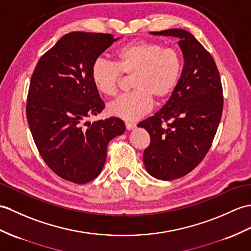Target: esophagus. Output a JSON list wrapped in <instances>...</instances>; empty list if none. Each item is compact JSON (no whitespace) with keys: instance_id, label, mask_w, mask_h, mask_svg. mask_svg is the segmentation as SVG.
<instances>
[{"instance_id":"34e87169","label":"esophagus","mask_w":251,"mask_h":251,"mask_svg":"<svg viewBox=\"0 0 251 251\" xmlns=\"http://www.w3.org/2000/svg\"><path fill=\"white\" fill-rule=\"evenodd\" d=\"M125 126H126V128H127L128 130H131V129H133V128H136L137 124L133 123V122H126Z\"/></svg>"}]
</instances>
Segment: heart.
Returning a JSON list of instances; mask_svg holds the SVG:
<instances>
[{
    "label": "heart",
    "mask_w": 251,
    "mask_h": 251,
    "mask_svg": "<svg viewBox=\"0 0 251 251\" xmlns=\"http://www.w3.org/2000/svg\"><path fill=\"white\" fill-rule=\"evenodd\" d=\"M115 62L99 56L93 62L91 77L98 92L115 96L123 74L132 75L135 89L109 103V113L124 120H136L151 111L153 98L164 101L179 83L183 59L174 48H165L149 40H137L122 46L116 51Z\"/></svg>",
    "instance_id": "1"
}]
</instances>
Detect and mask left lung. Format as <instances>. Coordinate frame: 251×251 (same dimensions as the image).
I'll list each match as a JSON object with an SVG mask.
<instances>
[{
    "mask_svg": "<svg viewBox=\"0 0 251 251\" xmlns=\"http://www.w3.org/2000/svg\"><path fill=\"white\" fill-rule=\"evenodd\" d=\"M151 34L178 38L184 55L176 90L158 112L138 124L151 137L143 153L148 172L171 180L191 172L207 154L223 114V85L213 56L194 35L179 28Z\"/></svg>",
    "mask_w": 251,
    "mask_h": 251,
    "instance_id": "obj_1",
    "label": "left lung"
}]
</instances>
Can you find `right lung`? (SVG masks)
<instances>
[{
  "label": "right lung",
  "instance_id": "obj_1",
  "mask_svg": "<svg viewBox=\"0 0 251 251\" xmlns=\"http://www.w3.org/2000/svg\"><path fill=\"white\" fill-rule=\"evenodd\" d=\"M118 39L112 34L68 33L40 57L33 72L27 123L44 161L68 182L96 178L110 140L125 131L119 118L87 122L104 108L92 81L93 62Z\"/></svg>",
  "mask_w": 251,
  "mask_h": 251
}]
</instances>
